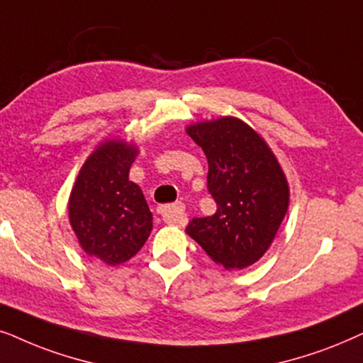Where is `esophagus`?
<instances>
[{"label":"esophagus","mask_w":363,"mask_h":363,"mask_svg":"<svg viewBox=\"0 0 363 363\" xmlns=\"http://www.w3.org/2000/svg\"><path fill=\"white\" fill-rule=\"evenodd\" d=\"M157 212L161 214L162 220L166 222V224L181 225L186 219L184 204H182V202H174V204H169V206H161L157 209Z\"/></svg>","instance_id":"34e87169"}]
</instances>
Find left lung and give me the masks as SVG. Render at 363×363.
<instances>
[{"label":"left lung","mask_w":363,"mask_h":363,"mask_svg":"<svg viewBox=\"0 0 363 363\" xmlns=\"http://www.w3.org/2000/svg\"><path fill=\"white\" fill-rule=\"evenodd\" d=\"M187 134L202 147L214 216L196 217L186 232L227 270L257 262L289 209V184L267 143L238 118L196 123Z\"/></svg>","instance_id":"left-lung-1"}]
</instances>
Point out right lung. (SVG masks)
I'll use <instances>...</instances> for the list:
<instances>
[{
	"label": "right lung",
	"instance_id": "right-lung-1",
	"mask_svg": "<svg viewBox=\"0 0 363 363\" xmlns=\"http://www.w3.org/2000/svg\"><path fill=\"white\" fill-rule=\"evenodd\" d=\"M134 144L106 141L86 159L72 186L69 222L91 257L119 265L136 255L152 230L141 187L129 181Z\"/></svg>",
	"mask_w": 363,
	"mask_h": 363
}]
</instances>
